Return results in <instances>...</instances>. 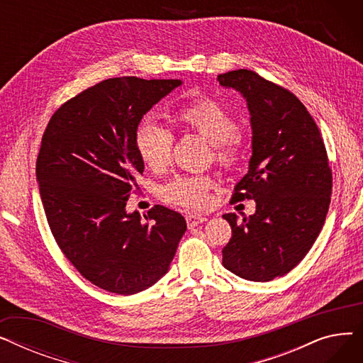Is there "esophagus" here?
<instances>
[{
	"label": "esophagus",
	"mask_w": 363,
	"mask_h": 363,
	"mask_svg": "<svg viewBox=\"0 0 363 363\" xmlns=\"http://www.w3.org/2000/svg\"><path fill=\"white\" fill-rule=\"evenodd\" d=\"M185 219H186V225H188V228L197 226L199 223H203V222H206V220H207V218H204V216H201V215H188Z\"/></svg>",
	"instance_id": "1"
}]
</instances>
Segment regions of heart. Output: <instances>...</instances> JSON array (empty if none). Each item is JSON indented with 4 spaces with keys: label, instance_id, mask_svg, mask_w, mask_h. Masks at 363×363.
Here are the masks:
<instances>
[{
    "label": "heart",
    "instance_id": "obj_1",
    "mask_svg": "<svg viewBox=\"0 0 363 363\" xmlns=\"http://www.w3.org/2000/svg\"><path fill=\"white\" fill-rule=\"evenodd\" d=\"M179 128L194 130L212 143V157L223 169L233 170L241 162L240 123L220 101L203 97L179 107L175 114ZM174 133L152 119L143 121L135 130V148L141 160L155 170L170 162ZM213 179L208 175L178 177L160 188V197L189 211H201L211 201Z\"/></svg>",
    "mask_w": 363,
    "mask_h": 363
}]
</instances>
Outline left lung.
<instances>
[{
  "mask_svg": "<svg viewBox=\"0 0 363 363\" xmlns=\"http://www.w3.org/2000/svg\"><path fill=\"white\" fill-rule=\"evenodd\" d=\"M252 114L253 155L233 200H255L256 213H226L233 237L222 250L228 271L250 281L289 274L312 249L325 222L333 172L312 114L296 95L253 70L218 74Z\"/></svg>",
  "mask_w": 363,
  "mask_h": 363,
  "instance_id": "8db88e82",
  "label": "left lung"
}]
</instances>
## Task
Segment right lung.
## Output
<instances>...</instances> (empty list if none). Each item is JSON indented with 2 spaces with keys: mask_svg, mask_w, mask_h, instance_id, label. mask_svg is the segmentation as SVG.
<instances>
[{
  "mask_svg": "<svg viewBox=\"0 0 363 363\" xmlns=\"http://www.w3.org/2000/svg\"><path fill=\"white\" fill-rule=\"evenodd\" d=\"M178 79L110 78L79 92L51 116L36 179L51 234L65 257L97 287L137 294L169 269L186 222L156 204L126 213L144 162L135 130Z\"/></svg>",
  "mask_w": 363,
  "mask_h": 363,
  "instance_id": "1",
  "label": "right lung"
}]
</instances>
